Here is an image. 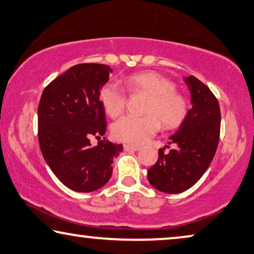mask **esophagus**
<instances>
[{
  "instance_id": "1",
  "label": "esophagus",
  "mask_w": 254,
  "mask_h": 254,
  "mask_svg": "<svg viewBox=\"0 0 254 254\" xmlns=\"http://www.w3.org/2000/svg\"><path fill=\"white\" fill-rule=\"evenodd\" d=\"M124 150L127 151H138L140 149L139 146H133V145H124L123 146Z\"/></svg>"
}]
</instances>
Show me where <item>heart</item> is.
Returning a JSON list of instances; mask_svg holds the SVG:
<instances>
[{
	"mask_svg": "<svg viewBox=\"0 0 254 254\" xmlns=\"http://www.w3.org/2000/svg\"><path fill=\"white\" fill-rule=\"evenodd\" d=\"M126 85L132 94L143 93L149 99L143 108L146 115L124 116L114 123L112 133L119 141L141 145L160 130L161 123L165 130H172L186 120L188 101L169 77L157 71H142L127 76ZM99 101L106 114L117 117L126 111L127 94L117 83L107 82L99 90Z\"/></svg>",
	"mask_w": 254,
	"mask_h": 254,
	"instance_id": "heart-1",
	"label": "heart"
}]
</instances>
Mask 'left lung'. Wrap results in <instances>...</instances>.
<instances>
[{
  "label": "left lung",
  "instance_id": "1",
  "mask_svg": "<svg viewBox=\"0 0 254 254\" xmlns=\"http://www.w3.org/2000/svg\"><path fill=\"white\" fill-rule=\"evenodd\" d=\"M191 109L171 141L175 148L158 150V160L148 169L150 185L160 191L178 194L197 183L213 160L220 137L221 113L212 91L195 76L186 77ZM169 148V146H168Z\"/></svg>",
  "mask_w": 254,
  "mask_h": 254
}]
</instances>
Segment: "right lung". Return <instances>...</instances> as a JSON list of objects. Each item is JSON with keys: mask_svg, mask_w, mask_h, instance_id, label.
<instances>
[{"mask_svg": "<svg viewBox=\"0 0 254 254\" xmlns=\"http://www.w3.org/2000/svg\"><path fill=\"white\" fill-rule=\"evenodd\" d=\"M109 73L107 65L78 64L49 83L41 96L40 148L55 176L71 190L90 192L105 186L113 158L123 149L104 138L107 126L99 90ZM91 136L101 140L98 146H90Z\"/></svg>", "mask_w": 254, "mask_h": 254, "instance_id": "right-lung-1", "label": "right lung"}]
</instances>
